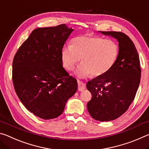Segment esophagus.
<instances>
[{"label":"esophagus","instance_id":"obj_1","mask_svg":"<svg viewBox=\"0 0 149 149\" xmlns=\"http://www.w3.org/2000/svg\"><path fill=\"white\" fill-rule=\"evenodd\" d=\"M77 84H78V91H84L86 86H85V84H84V82L81 81L79 80H77Z\"/></svg>","mask_w":149,"mask_h":149}]
</instances>
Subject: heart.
Wrapping results in <instances>:
<instances>
[{
    "label": "heart",
    "mask_w": 149,
    "mask_h": 149,
    "mask_svg": "<svg viewBox=\"0 0 149 149\" xmlns=\"http://www.w3.org/2000/svg\"><path fill=\"white\" fill-rule=\"evenodd\" d=\"M118 54L119 47L112 40L82 35L74 37L71 45L63 47L61 60L64 68L72 71L80 58L81 64L75 72L79 78L88 77L91 74L101 76L112 68Z\"/></svg>",
    "instance_id": "b5f03b06"
}]
</instances>
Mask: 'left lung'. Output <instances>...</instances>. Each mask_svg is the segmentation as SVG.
I'll return each instance as SVG.
<instances>
[{"label":"left lung","instance_id":"8db88e82","mask_svg":"<svg viewBox=\"0 0 149 149\" xmlns=\"http://www.w3.org/2000/svg\"><path fill=\"white\" fill-rule=\"evenodd\" d=\"M99 32L117 39L119 54L109 72L87 82L92 98L87 107L93 119L108 122L117 119L129 108L140 84L141 71L137 50L127 35L122 32Z\"/></svg>","mask_w":149,"mask_h":149}]
</instances>
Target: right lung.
<instances>
[{
    "label": "right lung",
    "mask_w": 149,
    "mask_h": 149,
    "mask_svg": "<svg viewBox=\"0 0 149 149\" xmlns=\"http://www.w3.org/2000/svg\"><path fill=\"white\" fill-rule=\"evenodd\" d=\"M74 29L62 24L33 30L12 64L17 97L29 112L44 120L62 114L77 89V80L63 68L61 51Z\"/></svg>",
    "instance_id": "add662e5"
}]
</instances>
